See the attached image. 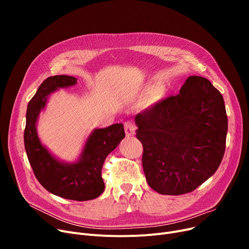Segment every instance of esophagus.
<instances>
[{"mask_svg":"<svg viewBox=\"0 0 249 249\" xmlns=\"http://www.w3.org/2000/svg\"><path fill=\"white\" fill-rule=\"evenodd\" d=\"M124 127H125V133L126 136H132L135 133L136 130V126L133 122L131 121H127L124 123Z\"/></svg>","mask_w":249,"mask_h":249,"instance_id":"obj_1","label":"esophagus"}]
</instances>
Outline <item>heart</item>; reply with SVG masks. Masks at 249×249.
I'll return each instance as SVG.
<instances>
[{
	"mask_svg": "<svg viewBox=\"0 0 249 249\" xmlns=\"http://www.w3.org/2000/svg\"><path fill=\"white\" fill-rule=\"evenodd\" d=\"M161 96H162V90L159 88H154L148 91V94L146 96V101L148 104H153L155 102L160 101Z\"/></svg>",
	"mask_w": 249,
	"mask_h": 249,
	"instance_id": "b5f03b06",
	"label": "heart"
}]
</instances>
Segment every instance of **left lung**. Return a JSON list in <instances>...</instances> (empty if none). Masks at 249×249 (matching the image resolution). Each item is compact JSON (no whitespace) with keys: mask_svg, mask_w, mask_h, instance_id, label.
<instances>
[{"mask_svg":"<svg viewBox=\"0 0 249 249\" xmlns=\"http://www.w3.org/2000/svg\"><path fill=\"white\" fill-rule=\"evenodd\" d=\"M136 137L149 187L178 196L201 186L219 167L228 119L223 97L207 78L192 75L179 89L138 113Z\"/></svg>","mask_w":249,"mask_h":249,"instance_id":"left-lung-1","label":"left lung"}]
</instances>
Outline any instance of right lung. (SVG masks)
<instances>
[{"label":"right lung","instance_id":"1","mask_svg":"<svg viewBox=\"0 0 249 249\" xmlns=\"http://www.w3.org/2000/svg\"><path fill=\"white\" fill-rule=\"evenodd\" d=\"M76 84L69 75L49 76L38 88L30 100L26 113L24 144L33 173L41 186L58 197L73 200H93L104 192L102 167L107 156L125 137L123 124H113L96 129L89 135L81 160L73 164L56 160L38 139L35 124L37 117L46 104V96L58 88Z\"/></svg>","mask_w":249,"mask_h":249}]
</instances>
